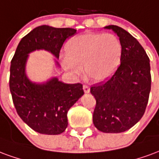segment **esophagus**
<instances>
[{
  "label": "esophagus",
  "instance_id": "34e87169",
  "mask_svg": "<svg viewBox=\"0 0 159 159\" xmlns=\"http://www.w3.org/2000/svg\"><path fill=\"white\" fill-rule=\"evenodd\" d=\"M83 90H84V93H89L90 92V87L88 85H85V84L83 85Z\"/></svg>",
  "mask_w": 159,
  "mask_h": 159
}]
</instances>
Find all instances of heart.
<instances>
[{
	"instance_id": "obj_1",
	"label": "heart",
	"mask_w": 159,
	"mask_h": 159,
	"mask_svg": "<svg viewBox=\"0 0 159 159\" xmlns=\"http://www.w3.org/2000/svg\"><path fill=\"white\" fill-rule=\"evenodd\" d=\"M62 65L75 77L84 72L95 82H103L112 77L122 57V44L113 34L87 33L72 38L65 46Z\"/></svg>"
}]
</instances>
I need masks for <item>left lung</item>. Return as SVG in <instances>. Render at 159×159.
Here are the masks:
<instances>
[{"label":"left lung","mask_w":159,"mask_h":159,"mask_svg":"<svg viewBox=\"0 0 159 159\" xmlns=\"http://www.w3.org/2000/svg\"><path fill=\"white\" fill-rule=\"evenodd\" d=\"M122 44L121 63L106 82L91 87L97 101L96 128L104 133L128 130L142 118L151 91L150 61L138 40L122 28L108 25Z\"/></svg>","instance_id":"left-lung-1"}]
</instances>
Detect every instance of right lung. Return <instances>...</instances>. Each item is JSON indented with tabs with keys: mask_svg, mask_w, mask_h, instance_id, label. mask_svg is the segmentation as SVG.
I'll return each instance as SVG.
<instances>
[{
	"mask_svg": "<svg viewBox=\"0 0 159 159\" xmlns=\"http://www.w3.org/2000/svg\"><path fill=\"white\" fill-rule=\"evenodd\" d=\"M75 33L71 28L39 26L22 38L11 59L9 86L15 108L23 121L40 134L59 135L64 131L68 111L84 91L80 83L65 84L57 77L41 84L30 81L25 72L29 54L46 50L58 58L63 42Z\"/></svg>",
	"mask_w": 159,
	"mask_h": 159,
	"instance_id": "obj_1",
	"label": "right lung"
}]
</instances>
